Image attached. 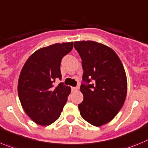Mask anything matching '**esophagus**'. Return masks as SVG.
<instances>
[{
  "instance_id": "obj_1",
  "label": "esophagus",
  "mask_w": 148,
  "mask_h": 148,
  "mask_svg": "<svg viewBox=\"0 0 148 148\" xmlns=\"http://www.w3.org/2000/svg\"><path fill=\"white\" fill-rule=\"evenodd\" d=\"M78 89V87H72V90L73 91H77Z\"/></svg>"
}]
</instances>
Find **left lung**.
<instances>
[{"mask_svg":"<svg viewBox=\"0 0 148 148\" xmlns=\"http://www.w3.org/2000/svg\"><path fill=\"white\" fill-rule=\"evenodd\" d=\"M84 70L78 104L81 116L95 126L110 122L123 107L127 78L118 56L109 47L94 41L75 42Z\"/></svg>","mask_w":148,"mask_h":148,"instance_id":"obj_1","label":"left lung"}]
</instances>
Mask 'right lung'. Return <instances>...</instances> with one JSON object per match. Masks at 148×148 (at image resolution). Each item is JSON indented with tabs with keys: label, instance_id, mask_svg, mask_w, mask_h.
Instances as JSON below:
<instances>
[{
	"label": "right lung",
	"instance_id": "add662e5",
	"mask_svg": "<svg viewBox=\"0 0 148 148\" xmlns=\"http://www.w3.org/2000/svg\"><path fill=\"white\" fill-rule=\"evenodd\" d=\"M73 42L57 43L37 50L28 59L18 81V95L24 111L41 125L52 124L60 116L70 86L56 80L62 79V59L72 51Z\"/></svg>",
	"mask_w": 148,
	"mask_h": 148
}]
</instances>
